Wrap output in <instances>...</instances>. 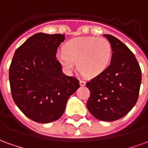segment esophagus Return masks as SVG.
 <instances>
[{"label": "esophagus", "instance_id": "1", "mask_svg": "<svg viewBox=\"0 0 148 148\" xmlns=\"http://www.w3.org/2000/svg\"><path fill=\"white\" fill-rule=\"evenodd\" d=\"M79 83H80V86H85L86 85V82L85 81H83V80H80V82H79Z\"/></svg>", "mask_w": 148, "mask_h": 148}]
</instances>
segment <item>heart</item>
Masks as SVG:
<instances>
[{
	"mask_svg": "<svg viewBox=\"0 0 148 148\" xmlns=\"http://www.w3.org/2000/svg\"><path fill=\"white\" fill-rule=\"evenodd\" d=\"M64 52L57 54V60L66 70H73L77 62L79 71L87 77H95L109 65L112 45L108 40L97 37H78L65 44Z\"/></svg>",
	"mask_w": 148,
	"mask_h": 148,
	"instance_id": "b5f03b06",
	"label": "heart"
}]
</instances>
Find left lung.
<instances>
[{"label":"left lung","mask_w":148,"mask_h":148,"mask_svg":"<svg viewBox=\"0 0 148 148\" xmlns=\"http://www.w3.org/2000/svg\"><path fill=\"white\" fill-rule=\"evenodd\" d=\"M112 45V60L99 75L87 82L90 97L87 107L95 118L105 121L120 119L137 102L142 81L139 64L121 40L103 35Z\"/></svg>","instance_id":"obj_1"}]
</instances>
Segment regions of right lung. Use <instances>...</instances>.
Segmentation results:
<instances>
[{"label": "right lung", "instance_id": "right-lung-1", "mask_svg": "<svg viewBox=\"0 0 148 148\" xmlns=\"http://www.w3.org/2000/svg\"><path fill=\"white\" fill-rule=\"evenodd\" d=\"M65 36L37 33L15 51L9 71L12 98L24 115L39 123L58 120L78 79L62 72L56 58Z\"/></svg>", "mask_w": 148, "mask_h": 148}]
</instances>
